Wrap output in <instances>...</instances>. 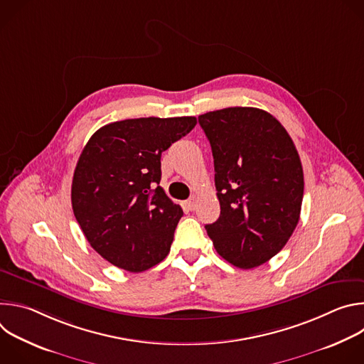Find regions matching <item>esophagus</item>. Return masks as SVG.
Instances as JSON below:
<instances>
[{
	"label": "esophagus",
	"instance_id": "esophagus-1",
	"mask_svg": "<svg viewBox=\"0 0 364 364\" xmlns=\"http://www.w3.org/2000/svg\"><path fill=\"white\" fill-rule=\"evenodd\" d=\"M186 207H187V210H194L196 209V205H197V197L196 196H191L188 200H186Z\"/></svg>",
	"mask_w": 364,
	"mask_h": 364
}]
</instances>
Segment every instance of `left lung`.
<instances>
[{"label": "left lung", "instance_id": "1", "mask_svg": "<svg viewBox=\"0 0 364 364\" xmlns=\"http://www.w3.org/2000/svg\"><path fill=\"white\" fill-rule=\"evenodd\" d=\"M215 160L220 216L205 225L218 253L252 269L268 262L295 230L304 196L298 151L281 122L257 108L198 117Z\"/></svg>", "mask_w": 364, "mask_h": 364}]
</instances>
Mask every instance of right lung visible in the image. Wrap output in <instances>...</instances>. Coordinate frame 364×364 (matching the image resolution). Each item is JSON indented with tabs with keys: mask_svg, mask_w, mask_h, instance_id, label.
<instances>
[{
	"mask_svg": "<svg viewBox=\"0 0 364 364\" xmlns=\"http://www.w3.org/2000/svg\"><path fill=\"white\" fill-rule=\"evenodd\" d=\"M196 124L194 117L125 119L99 128L85 145L72 181L73 213L112 265L142 272L168 255L183 210L159 186L161 154Z\"/></svg>",
	"mask_w": 364,
	"mask_h": 364,
	"instance_id": "1",
	"label": "right lung"
}]
</instances>
